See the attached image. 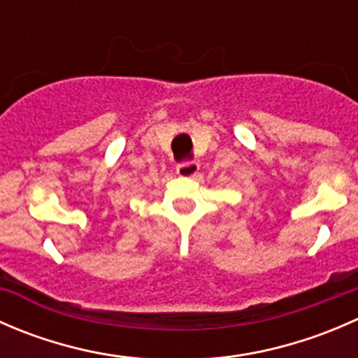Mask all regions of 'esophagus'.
Wrapping results in <instances>:
<instances>
[{
    "label": "esophagus",
    "mask_w": 358,
    "mask_h": 358,
    "mask_svg": "<svg viewBox=\"0 0 358 358\" xmlns=\"http://www.w3.org/2000/svg\"><path fill=\"white\" fill-rule=\"evenodd\" d=\"M176 173L183 178H196L199 175V162L197 161H187V162H180L176 166Z\"/></svg>",
    "instance_id": "obj_1"
}]
</instances>
